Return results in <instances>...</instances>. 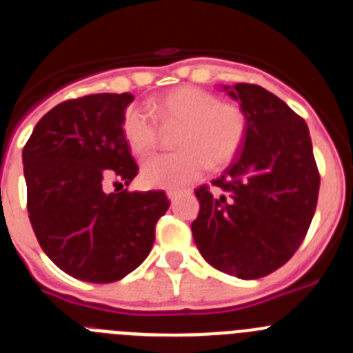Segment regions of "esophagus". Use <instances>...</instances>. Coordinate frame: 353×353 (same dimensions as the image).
Listing matches in <instances>:
<instances>
[{
  "label": "esophagus",
  "instance_id": "obj_1",
  "mask_svg": "<svg viewBox=\"0 0 353 353\" xmlns=\"http://www.w3.org/2000/svg\"><path fill=\"white\" fill-rule=\"evenodd\" d=\"M183 191H180V189H171V191H168V198L171 199V201H173V199H176V196H180L182 194Z\"/></svg>",
  "mask_w": 353,
  "mask_h": 353
}]
</instances>
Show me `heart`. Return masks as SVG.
<instances>
[{
	"instance_id": "heart-1",
	"label": "heart",
	"mask_w": 353,
	"mask_h": 353,
	"mask_svg": "<svg viewBox=\"0 0 353 353\" xmlns=\"http://www.w3.org/2000/svg\"><path fill=\"white\" fill-rule=\"evenodd\" d=\"M150 108L162 125L182 127L174 139L179 152L152 155L143 162L141 179L148 187L174 189L194 182L208 166L221 168L233 161L248 138L244 109L196 86L171 90ZM121 134L134 154L145 155L157 145L159 125L141 109L129 105L121 117Z\"/></svg>"
}]
</instances>
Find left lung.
I'll return each instance as SVG.
<instances>
[{"label": "left lung", "mask_w": 353, "mask_h": 353, "mask_svg": "<svg viewBox=\"0 0 353 353\" xmlns=\"http://www.w3.org/2000/svg\"><path fill=\"white\" fill-rule=\"evenodd\" d=\"M249 120L235 162L194 194L192 236L201 256L240 279L269 276L301 248L320 191L304 118L258 84L224 86Z\"/></svg>", "instance_id": "left-lung-1"}]
</instances>
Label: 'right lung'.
Returning a JSON list of instances; mask_svg holds the SVG:
<instances>
[{
    "instance_id": "1",
    "label": "right lung",
    "mask_w": 353,
    "mask_h": 353,
    "mask_svg": "<svg viewBox=\"0 0 353 353\" xmlns=\"http://www.w3.org/2000/svg\"><path fill=\"white\" fill-rule=\"evenodd\" d=\"M132 101L95 93L61 102L23 148L31 228L52 263L81 281L114 283L138 269L170 207L164 191L127 189L139 170L121 134Z\"/></svg>"
}]
</instances>
